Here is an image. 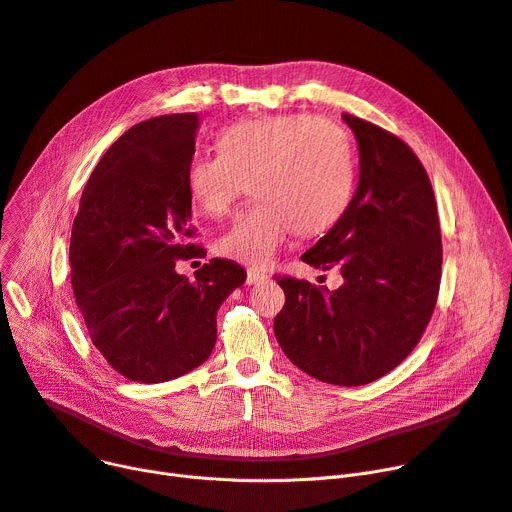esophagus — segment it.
I'll use <instances>...</instances> for the list:
<instances>
[{
    "instance_id": "34e87169",
    "label": "esophagus",
    "mask_w": 512,
    "mask_h": 512,
    "mask_svg": "<svg viewBox=\"0 0 512 512\" xmlns=\"http://www.w3.org/2000/svg\"><path fill=\"white\" fill-rule=\"evenodd\" d=\"M267 280V274L259 272V270H249L247 272V284L253 286V284H263Z\"/></svg>"
}]
</instances>
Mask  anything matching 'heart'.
Masks as SVG:
<instances>
[{
	"mask_svg": "<svg viewBox=\"0 0 512 512\" xmlns=\"http://www.w3.org/2000/svg\"><path fill=\"white\" fill-rule=\"evenodd\" d=\"M247 178L257 201L236 215L215 251L265 267L294 230L311 236L342 218L355 184L351 139L324 118L263 116L226 126L218 153L195 155L186 166L188 193L209 215H224Z\"/></svg>",
	"mask_w": 512,
	"mask_h": 512,
	"instance_id": "b5f03b06",
	"label": "heart"
}]
</instances>
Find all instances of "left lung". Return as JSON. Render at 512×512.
I'll use <instances>...</instances> for the list:
<instances>
[{
  "label": "left lung",
  "mask_w": 512,
  "mask_h": 512,
  "mask_svg": "<svg viewBox=\"0 0 512 512\" xmlns=\"http://www.w3.org/2000/svg\"><path fill=\"white\" fill-rule=\"evenodd\" d=\"M359 147V184L342 218L303 253L342 286L278 278L286 303L274 319L284 355L336 386L375 382L409 357L434 313L442 236L432 182L392 132L342 114Z\"/></svg>",
  "instance_id": "1"
}]
</instances>
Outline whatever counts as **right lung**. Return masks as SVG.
Returning a JSON list of instances; mask_svg holds the SVG:
<instances>
[{
	"mask_svg": "<svg viewBox=\"0 0 512 512\" xmlns=\"http://www.w3.org/2000/svg\"><path fill=\"white\" fill-rule=\"evenodd\" d=\"M197 128V114L128 128L99 159L72 224L76 305L97 351L132 382H168L205 363L220 305L247 280L228 259H211L193 282L176 272L178 259L205 255L188 242Z\"/></svg>",
	"mask_w": 512,
	"mask_h": 512,
	"instance_id": "1",
	"label": "right lung"
}]
</instances>
